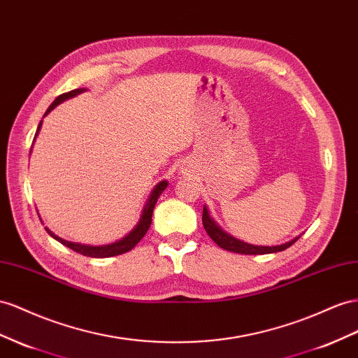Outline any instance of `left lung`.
I'll return each mask as SVG.
<instances>
[{"label": "left lung", "mask_w": 358, "mask_h": 358, "mask_svg": "<svg viewBox=\"0 0 358 358\" xmlns=\"http://www.w3.org/2000/svg\"><path fill=\"white\" fill-rule=\"evenodd\" d=\"M203 227H205L206 234L210 236V239L214 241V243L224 248L227 251H234V253H239V255H268V253H277V251H283L286 248L291 247L294 243H296L298 238H294L291 241H287L285 244H280V245H253V244H248L244 243V241H241L235 236H231L227 231H224L221 229L215 220L210 217L209 214V209L208 206H203Z\"/></svg>", "instance_id": "1"}]
</instances>
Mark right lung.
<instances>
[{
	"label": "right lung",
	"instance_id": "obj_1",
	"mask_svg": "<svg viewBox=\"0 0 358 358\" xmlns=\"http://www.w3.org/2000/svg\"><path fill=\"white\" fill-rule=\"evenodd\" d=\"M85 90H87V89H75V90H72V92H67V93L60 94L59 98H57V99L50 105V108L46 110V113L43 114V117H45V115L50 114V113L57 107V105H60L62 102H64V101H67V99H71V98H75L76 94H81V93H84ZM42 122H43V120H41V123H38L36 135H34V140H33V144H34V141H36V137L38 135V131H41V128H42ZM30 153H31V150H30ZM167 185H169L167 180H161V182L157 183L155 188H153L152 192H150V196H149V199H148V201H146V205H144V208H143V210H141V217H140V220H138L137 226H135L127 236H123L122 239L115 241V243H111V244H107V245H87V244H78V243H72V241H66V239H63V238H60V236H57V235L52 234V231H51L50 229H48V227H45V230H46L48 234H50L54 239H57V241H59V243H62L63 245L69 247L71 250L76 251V253H80V255L87 256V257H113V256L123 255V253H127V251L132 250L135 245H137V244L140 243L141 238H143L144 235H146V231L149 230V227H150V224H152L153 208H155L159 196L162 194V191L167 188ZM38 218H41V217H38Z\"/></svg>",
	"mask_w": 358,
	"mask_h": 358
}]
</instances>
